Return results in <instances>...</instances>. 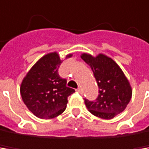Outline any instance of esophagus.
Wrapping results in <instances>:
<instances>
[{
	"instance_id": "esophagus-1",
	"label": "esophagus",
	"mask_w": 149,
	"mask_h": 149,
	"mask_svg": "<svg viewBox=\"0 0 149 149\" xmlns=\"http://www.w3.org/2000/svg\"><path fill=\"white\" fill-rule=\"evenodd\" d=\"M77 91H78V92H79V93H81V92H82V90H81V88H79L77 89Z\"/></svg>"
}]
</instances>
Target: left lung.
Returning a JSON list of instances; mask_svg holds the SVG:
<instances>
[{"label":"left lung","mask_w":149,"mask_h":149,"mask_svg":"<svg viewBox=\"0 0 149 149\" xmlns=\"http://www.w3.org/2000/svg\"><path fill=\"white\" fill-rule=\"evenodd\" d=\"M82 60L88 63L99 88L95 101L85 99L88 111L102 119L110 120L125 110L132 95L131 86L116 62L105 54L92 56L82 54Z\"/></svg>","instance_id":"left-lung-1"}]
</instances>
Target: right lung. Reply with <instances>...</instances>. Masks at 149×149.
I'll return each mask as SVG.
<instances>
[{"label":"right lung","instance_id":"add662e5","mask_svg":"<svg viewBox=\"0 0 149 149\" xmlns=\"http://www.w3.org/2000/svg\"><path fill=\"white\" fill-rule=\"evenodd\" d=\"M72 54H67L66 58ZM62 61L57 52L40 58L26 73L20 85V95L26 106L41 119H52L66 109L68 96L75 90L66 86L58 69Z\"/></svg>","mask_w":149,"mask_h":149}]
</instances>
